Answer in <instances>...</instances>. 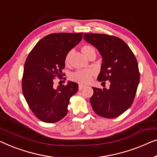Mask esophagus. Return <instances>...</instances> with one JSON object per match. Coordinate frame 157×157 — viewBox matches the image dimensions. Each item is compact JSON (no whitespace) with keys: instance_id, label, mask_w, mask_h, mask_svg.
Wrapping results in <instances>:
<instances>
[{"instance_id":"esophagus-1","label":"esophagus","mask_w":157,"mask_h":157,"mask_svg":"<svg viewBox=\"0 0 157 157\" xmlns=\"http://www.w3.org/2000/svg\"><path fill=\"white\" fill-rule=\"evenodd\" d=\"M85 85H79V90H82L84 87H85Z\"/></svg>"}]
</instances>
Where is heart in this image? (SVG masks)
I'll use <instances>...</instances> for the list:
<instances>
[{
	"label": "heart",
	"instance_id": "obj_1",
	"mask_svg": "<svg viewBox=\"0 0 157 157\" xmlns=\"http://www.w3.org/2000/svg\"><path fill=\"white\" fill-rule=\"evenodd\" d=\"M81 51L83 53L84 56L87 57V56L90 53V52L94 51V49L92 47V46L86 45L82 47ZM72 54V52L70 51L67 55H66L65 58V63L66 65H68L70 64ZM93 74L94 72L91 70H79L72 74L71 79L75 82H77L85 84L90 81Z\"/></svg>",
	"mask_w": 157,
	"mask_h": 157
}]
</instances>
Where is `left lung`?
I'll list each match as a JSON object with an SVG mask.
<instances>
[{
    "label": "left lung",
    "instance_id": "1",
    "mask_svg": "<svg viewBox=\"0 0 157 157\" xmlns=\"http://www.w3.org/2000/svg\"><path fill=\"white\" fill-rule=\"evenodd\" d=\"M84 39L98 50L102 63L99 82L109 80V88L92 87L90 103L94 112L105 118H115L132 105L140 82L136 59L129 46L119 37L85 33Z\"/></svg>",
    "mask_w": 157,
    "mask_h": 157
}]
</instances>
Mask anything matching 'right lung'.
<instances>
[{"instance_id":"1","label":"right lung","mask_w":157,"mask_h":157,"mask_svg":"<svg viewBox=\"0 0 157 157\" xmlns=\"http://www.w3.org/2000/svg\"><path fill=\"white\" fill-rule=\"evenodd\" d=\"M82 38L80 33H53L38 41L26 59L22 80L23 93L30 109L40 120L54 123L67 113L70 98L78 90L76 82L55 87L54 80L61 78L65 58Z\"/></svg>"}]
</instances>
